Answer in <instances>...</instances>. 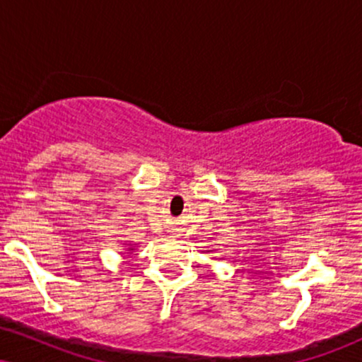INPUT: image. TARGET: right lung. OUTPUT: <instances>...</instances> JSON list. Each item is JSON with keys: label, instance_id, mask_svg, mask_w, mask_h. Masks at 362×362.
I'll return each instance as SVG.
<instances>
[{"label": "right lung", "instance_id": "1", "mask_svg": "<svg viewBox=\"0 0 362 362\" xmlns=\"http://www.w3.org/2000/svg\"><path fill=\"white\" fill-rule=\"evenodd\" d=\"M124 247H127V253H131V252H134L136 250V245H131V243H124Z\"/></svg>", "mask_w": 362, "mask_h": 362}]
</instances>
